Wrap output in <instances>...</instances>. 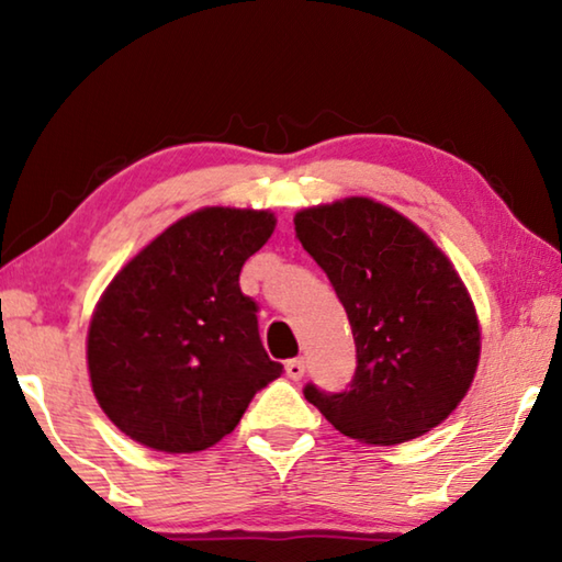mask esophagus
Segmentation results:
<instances>
[{"mask_svg":"<svg viewBox=\"0 0 562 562\" xmlns=\"http://www.w3.org/2000/svg\"><path fill=\"white\" fill-rule=\"evenodd\" d=\"M284 372L292 379V382H300L304 376V361L302 359H290L288 367H284Z\"/></svg>","mask_w":562,"mask_h":562,"instance_id":"esophagus-1","label":"esophagus"}]
</instances>
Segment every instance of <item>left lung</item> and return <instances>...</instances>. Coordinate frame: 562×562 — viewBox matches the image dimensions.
Wrapping results in <instances>:
<instances>
[{
  "label": "left lung",
  "instance_id": "1",
  "mask_svg": "<svg viewBox=\"0 0 562 562\" xmlns=\"http://www.w3.org/2000/svg\"><path fill=\"white\" fill-rule=\"evenodd\" d=\"M294 231L345 304L357 369L345 392L304 398L349 439L402 443L449 416L469 392L481 329L469 290L429 235L369 198L294 215Z\"/></svg>",
  "mask_w": 562,
  "mask_h": 562
}]
</instances>
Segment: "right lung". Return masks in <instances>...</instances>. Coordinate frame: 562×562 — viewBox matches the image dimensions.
<instances>
[{
    "mask_svg": "<svg viewBox=\"0 0 562 562\" xmlns=\"http://www.w3.org/2000/svg\"><path fill=\"white\" fill-rule=\"evenodd\" d=\"M268 211L203 207L146 245L101 294L87 359L97 402L133 441L203 451L282 374L265 351L245 260L268 243Z\"/></svg>",
    "mask_w": 562,
    "mask_h": 562,
    "instance_id": "add662e5",
    "label": "right lung"
}]
</instances>
